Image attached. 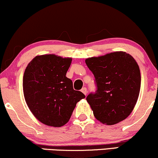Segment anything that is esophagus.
Wrapping results in <instances>:
<instances>
[{"label": "esophagus", "mask_w": 158, "mask_h": 158, "mask_svg": "<svg viewBox=\"0 0 158 158\" xmlns=\"http://www.w3.org/2000/svg\"><path fill=\"white\" fill-rule=\"evenodd\" d=\"M81 92H82V93H83V94H84L85 96H86V95H87V93H88V90H87V88H82V89H81Z\"/></svg>", "instance_id": "1"}]
</instances>
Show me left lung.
Segmentation results:
<instances>
[{
	"instance_id": "obj_1",
	"label": "left lung",
	"mask_w": 158,
	"mask_h": 158,
	"mask_svg": "<svg viewBox=\"0 0 158 158\" xmlns=\"http://www.w3.org/2000/svg\"><path fill=\"white\" fill-rule=\"evenodd\" d=\"M95 78L97 90L86 99L97 120L114 125L129 116L140 90L137 63L125 52H114L85 60Z\"/></svg>"
}]
</instances>
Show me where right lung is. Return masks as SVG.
<instances>
[{"label":"right lung","mask_w":158,"mask_h":158,"mask_svg":"<svg viewBox=\"0 0 158 158\" xmlns=\"http://www.w3.org/2000/svg\"><path fill=\"white\" fill-rule=\"evenodd\" d=\"M71 58L38 56L29 63L23 78L25 100L33 115L49 126L61 127L71 117L84 94L75 90L66 77Z\"/></svg>","instance_id":"1"}]
</instances>
